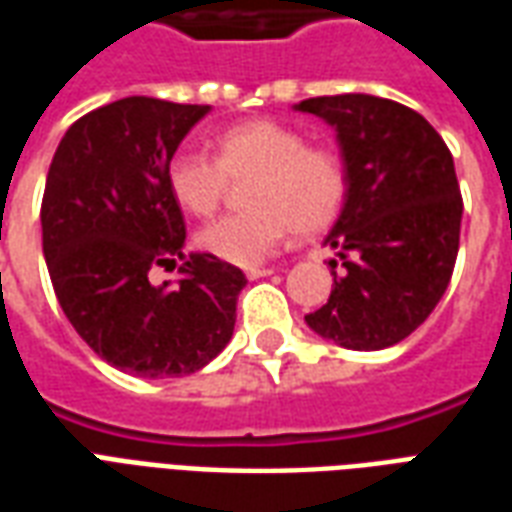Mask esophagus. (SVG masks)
Segmentation results:
<instances>
[{"label": "esophagus", "instance_id": "34e87169", "mask_svg": "<svg viewBox=\"0 0 512 512\" xmlns=\"http://www.w3.org/2000/svg\"><path fill=\"white\" fill-rule=\"evenodd\" d=\"M268 274H274V268H246V279H260V277H268Z\"/></svg>", "mask_w": 512, "mask_h": 512}]
</instances>
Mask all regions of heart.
Here are the masks:
<instances>
[{"mask_svg": "<svg viewBox=\"0 0 512 512\" xmlns=\"http://www.w3.org/2000/svg\"><path fill=\"white\" fill-rule=\"evenodd\" d=\"M230 180H249V211L202 227L197 244L230 266H260L277 252L290 230L310 235L334 222L345 200V164L337 150L307 145L293 126L246 120L213 139V158L175 153L167 164L172 200L191 216H211L230 191Z\"/></svg>", "mask_w": 512, "mask_h": 512, "instance_id": "obj_1", "label": "heart"}]
</instances>
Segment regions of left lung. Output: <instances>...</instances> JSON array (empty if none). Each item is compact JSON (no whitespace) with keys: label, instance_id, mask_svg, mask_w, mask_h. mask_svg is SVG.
Returning <instances> with one entry per match:
<instances>
[{"label":"left lung","instance_id":"obj_1","mask_svg":"<svg viewBox=\"0 0 512 512\" xmlns=\"http://www.w3.org/2000/svg\"><path fill=\"white\" fill-rule=\"evenodd\" d=\"M296 109L337 131L345 164L343 211L326 235L332 293L304 321L343 348L381 351L422 326L450 285L463 216L450 147L389 98L321 95Z\"/></svg>","mask_w":512,"mask_h":512}]
</instances>
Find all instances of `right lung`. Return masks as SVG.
<instances>
[{"instance_id":"add662e5","label":"right lung","mask_w":512,"mask_h":512,"mask_svg":"<svg viewBox=\"0 0 512 512\" xmlns=\"http://www.w3.org/2000/svg\"><path fill=\"white\" fill-rule=\"evenodd\" d=\"M211 106L131 95L79 117L51 158L43 255L65 318L109 365L139 378L197 373L230 343L241 268L183 257L186 224L167 164ZM178 283L153 286L150 267Z\"/></svg>"}]
</instances>
